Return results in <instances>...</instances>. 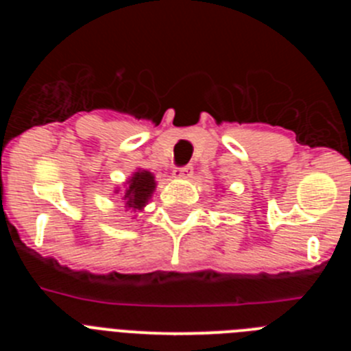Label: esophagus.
Instances as JSON below:
<instances>
[{
    "instance_id": "obj_1",
    "label": "esophagus",
    "mask_w": 351,
    "mask_h": 351,
    "mask_svg": "<svg viewBox=\"0 0 351 351\" xmlns=\"http://www.w3.org/2000/svg\"><path fill=\"white\" fill-rule=\"evenodd\" d=\"M191 173H193V167H190V165L178 167V169L173 170V178L188 179V178H191Z\"/></svg>"
}]
</instances>
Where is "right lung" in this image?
<instances>
[{
	"label": "right lung",
	"mask_w": 351,
	"mask_h": 351,
	"mask_svg": "<svg viewBox=\"0 0 351 351\" xmlns=\"http://www.w3.org/2000/svg\"><path fill=\"white\" fill-rule=\"evenodd\" d=\"M156 188L154 176L147 170H137L132 178L126 181L125 195H123V202L126 209L142 210L149 198L153 197V191Z\"/></svg>",
	"instance_id": "1"
}]
</instances>
